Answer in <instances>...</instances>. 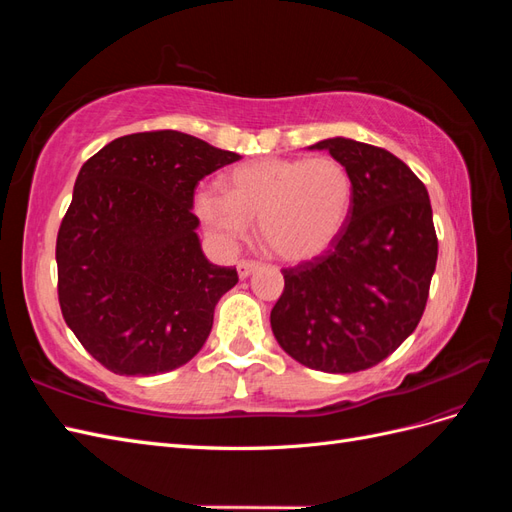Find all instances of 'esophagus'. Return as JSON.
Instances as JSON below:
<instances>
[{"label": "esophagus", "instance_id": "esophagus-1", "mask_svg": "<svg viewBox=\"0 0 512 512\" xmlns=\"http://www.w3.org/2000/svg\"><path fill=\"white\" fill-rule=\"evenodd\" d=\"M260 265L256 260H239V265H237V271H239V277H247V275H252L256 269H258Z\"/></svg>", "mask_w": 512, "mask_h": 512}]
</instances>
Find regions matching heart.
<instances>
[{
  "mask_svg": "<svg viewBox=\"0 0 512 512\" xmlns=\"http://www.w3.org/2000/svg\"><path fill=\"white\" fill-rule=\"evenodd\" d=\"M354 198L352 175L333 156L260 158L232 170L226 194L198 190V218L224 243L247 237L252 220L269 252L307 262L342 235Z\"/></svg>",
  "mask_w": 512,
  "mask_h": 512,
  "instance_id": "b5f03b06",
  "label": "heart"
}]
</instances>
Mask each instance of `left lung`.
I'll return each mask as SVG.
<instances>
[{
  "label": "left lung",
  "mask_w": 512,
  "mask_h": 512,
  "mask_svg": "<svg viewBox=\"0 0 512 512\" xmlns=\"http://www.w3.org/2000/svg\"><path fill=\"white\" fill-rule=\"evenodd\" d=\"M312 149L348 166L352 209L327 252L282 269L271 329L301 365L354 374L384 361L421 322L438 237L427 188L391 151L342 136Z\"/></svg>",
  "instance_id": "1"
}]
</instances>
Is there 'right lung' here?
<instances>
[{
	"label": "right lung",
	"instance_id": "add662e5",
	"mask_svg": "<svg viewBox=\"0 0 512 512\" xmlns=\"http://www.w3.org/2000/svg\"><path fill=\"white\" fill-rule=\"evenodd\" d=\"M237 160L156 130L115 138L83 164L57 232V294L76 339L113 374H164L207 342L239 275L200 250L194 190Z\"/></svg>",
	"mask_w": 512,
	"mask_h": 512
}]
</instances>
